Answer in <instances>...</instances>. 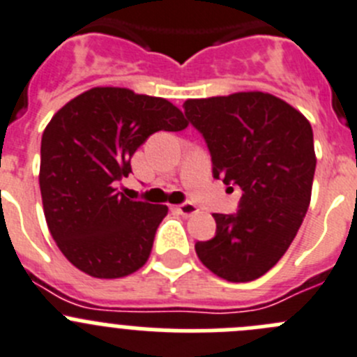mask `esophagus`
<instances>
[{"instance_id": "obj_1", "label": "esophagus", "mask_w": 357, "mask_h": 357, "mask_svg": "<svg viewBox=\"0 0 357 357\" xmlns=\"http://www.w3.org/2000/svg\"><path fill=\"white\" fill-rule=\"evenodd\" d=\"M175 210L181 213V215L191 217V215H195V213H198L199 208L196 205H192V203H182V205H176Z\"/></svg>"}]
</instances>
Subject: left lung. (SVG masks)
Returning a JSON list of instances; mask_svg holds the SVG:
<instances>
[{"mask_svg": "<svg viewBox=\"0 0 357 357\" xmlns=\"http://www.w3.org/2000/svg\"><path fill=\"white\" fill-rule=\"evenodd\" d=\"M184 112L205 138L213 176L243 191L235 215L213 213L215 236L196 243V254L224 280H256L286 254L310 205V122L261 91L188 100Z\"/></svg>", "mask_w": 357, "mask_h": 357, "instance_id": "obj_1", "label": "left lung"}]
</instances>
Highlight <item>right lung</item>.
Wrapping results in <instances>:
<instances>
[{
    "label": "right lung",
    "instance_id": "right-lung-1",
    "mask_svg": "<svg viewBox=\"0 0 357 357\" xmlns=\"http://www.w3.org/2000/svg\"><path fill=\"white\" fill-rule=\"evenodd\" d=\"M188 128L165 98L124 87H93L68 101L42 137L40 191L47 226L75 268L96 278H121L147 263L166 205L133 202L115 182L155 131Z\"/></svg>",
    "mask_w": 357,
    "mask_h": 357
}]
</instances>
